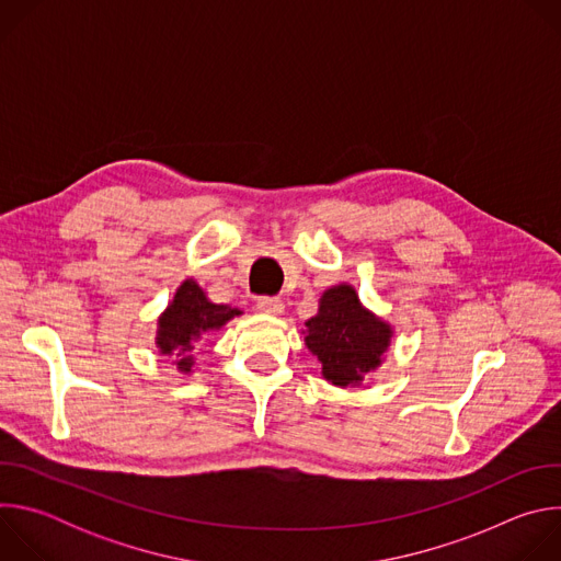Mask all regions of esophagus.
Masks as SVG:
<instances>
[{
	"instance_id": "esophagus-1",
	"label": "esophagus",
	"mask_w": 561,
	"mask_h": 561,
	"mask_svg": "<svg viewBox=\"0 0 561 561\" xmlns=\"http://www.w3.org/2000/svg\"><path fill=\"white\" fill-rule=\"evenodd\" d=\"M257 308H260V312H264V314H282V312H284L282 299H275V297H262V299L257 301Z\"/></svg>"
}]
</instances>
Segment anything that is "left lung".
Listing matches in <instances>:
<instances>
[{
    "label": "left lung",
    "mask_w": 561,
    "mask_h": 561,
    "mask_svg": "<svg viewBox=\"0 0 561 561\" xmlns=\"http://www.w3.org/2000/svg\"><path fill=\"white\" fill-rule=\"evenodd\" d=\"M306 348L322 364L327 381L340 388H359L390 351L394 329L368 310L353 284L340 282L319 297L317 314L301 331Z\"/></svg>",
    "instance_id": "left-lung-1"
}]
</instances>
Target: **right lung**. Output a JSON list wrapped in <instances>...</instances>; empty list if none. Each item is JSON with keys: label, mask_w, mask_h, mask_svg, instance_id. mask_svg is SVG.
Returning a JSON list of instances; mask_svg holds the SVG:
<instances>
[{"label": "right lung", "mask_w": 561, "mask_h": 561, "mask_svg": "<svg viewBox=\"0 0 561 561\" xmlns=\"http://www.w3.org/2000/svg\"><path fill=\"white\" fill-rule=\"evenodd\" d=\"M244 314L228 304H215L197 279H184L164 312L157 317L154 346L159 355L173 357L182 375L195 373V344L215 331H221L230 319Z\"/></svg>", "instance_id": "add662e5"}]
</instances>
